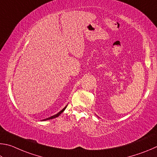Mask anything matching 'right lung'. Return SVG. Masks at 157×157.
Returning a JSON list of instances; mask_svg holds the SVG:
<instances>
[{"label": "right lung", "instance_id": "1", "mask_svg": "<svg viewBox=\"0 0 157 157\" xmlns=\"http://www.w3.org/2000/svg\"><path fill=\"white\" fill-rule=\"evenodd\" d=\"M67 108V106H65L64 108H63L62 110H60L59 112H58V113L56 114H55V115H54V116H52V117H49V118H47V119H43V120H42V121H47V120H49V119H54V118H56V117H58L59 116V115L62 113V112L65 110V108Z\"/></svg>", "mask_w": 157, "mask_h": 157}]
</instances>
